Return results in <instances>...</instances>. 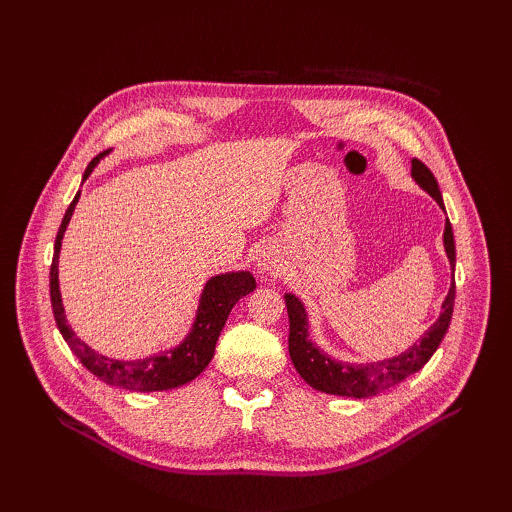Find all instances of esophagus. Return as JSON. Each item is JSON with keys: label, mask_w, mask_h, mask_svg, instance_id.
<instances>
[{"label": "esophagus", "mask_w": 512, "mask_h": 512, "mask_svg": "<svg viewBox=\"0 0 512 512\" xmlns=\"http://www.w3.org/2000/svg\"><path fill=\"white\" fill-rule=\"evenodd\" d=\"M256 262H258V269H260L262 273H277V271L282 269L280 252H275L273 247H269V245H265V247H262V250L258 252Z\"/></svg>", "instance_id": "1"}]
</instances>
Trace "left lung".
I'll return each mask as SVG.
<instances>
[{"instance_id": "8db88e82", "label": "left lung", "mask_w": 512, "mask_h": 512, "mask_svg": "<svg viewBox=\"0 0 512 512\" xmlns=\"http://www.w3.org/2000/svg\"><path fill=\"white\" fill-rule=\"evenodd\" d=\"M412 177L423 190H427L433 198H436V203L444 209V200L438 188V181L421 160H412ZM444 247H446L448 260H451V267L455 271V237H453L451 222L448 220L444 228ZM453 305H455V282L451 284V290H448L446 299L442 303L440 318L433 322V327L421 337V342L414 344L408 352L393 356V359L378 361L374 365L354 367V365L331 359V356L322 354L312 342H309L305 307L297 297H294V294H286V307H288V320H290V335H288L290 359L294 367H297L301 378L309 386H314L316 391L354 397V399L374 397L378 393L393 389V386L399 384L401 380L416 374V371L431 359L433 352L438 350L442 337L448 331V324H451Z\"/></svg>"}]
</instances>
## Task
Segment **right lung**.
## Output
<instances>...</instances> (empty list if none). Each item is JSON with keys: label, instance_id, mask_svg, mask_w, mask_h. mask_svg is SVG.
<instances>
[{"label": "right lung", "instance_id": "right-lung-1", "mask_svg": "<svg viewBox=\"0 0 512 512\" xmlns=\"http://www.w3.org/2000/svg\"><path fill=\"white\" fill-rule=\"evenodd\" d=\"M104 153H98V156L87 164L83 179L89 177V173L94 170V166L98 164V160L104 156ZM76 200H79V194L74 196L64 215V220H61L57 239H55V254L51 262V303H53L57 329L61 331V335H64L70 350L79 356V361L91 371V374L106 384L119 386V389H128V391H138V393L168 391V389H175V386L188 384L213 359L215 342H218V337L224 329L230 309L235 307V303L243 299L245 294H250L256 288L254 275L247 271H239V273L215 275L213 280H209L203 290V297H200L194 327L190 335L183 339V344H179L175 350L149 356V359H143V361L106 359V356L91 350L72 333L64 316V305H61L59 282H57V258H59L61 239H64V230L70 222Z\"/></svg>", "mask_w": 512, "mask_h": 512}]
</instances>
